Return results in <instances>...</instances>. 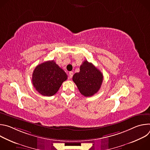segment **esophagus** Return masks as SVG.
I'll use <instances>...</instances> for the list:
<instances>
[{
    "label": "esophagus",
    "instance_id": "34e87169",
    "mask_svg": "<svg viewBox=\"0 0 150 150\" xmlns=\"http://www.w3.org/2000/svg\"><path fill=\"white\" fill-rule=\"evenodd\" d=\"M73 75H74V73H73L72 72H70L69 73V79L72 78Z\"/></svg>",
    "mask_w": 150,
    "mask_h": 150
}]
</instances>
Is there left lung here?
Returning <instances> with one entry per match:
<instances>
[{
  "label": "left lung",
  "mask_w": 150,
  "mask_h": 150,
  "mask_svg": "<svg viewBox=\"0 0 150 150\" xmlns=\"http://www.w3.org/2000/svg\"><path fill=\"white\" fill-rule=\"evenodd\" d=\"M72 80L81 94L85 97H91L100 90L103 75L91 63L85 60L80 67L79 72L74 75Z\"/></svg>",
  "instance_id": "left-lung-1"
}]
</instances>
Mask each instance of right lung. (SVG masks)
<instances>
[{
	"instance_id": "1",
	"label": "right lung",
	"mask_w": 150,
	"mask_h": 150,
	"mask_svg": "<svg viewBox=\"0 0 150 150\" xmlns=\"http://www.w3.org/2000/svg\"><path fill=\"white\" fill-rule=\"evenodd\" d=\"M68 76L54 60H49L37 65L34 69L32 82L34 87L41 95L52 96L59 90Z\"/></svg>"
}]
</instances>
